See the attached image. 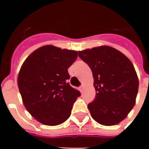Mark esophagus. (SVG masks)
<instances>
[{"label":"esophagus","instance_id":"esophagus-1","mask_svg":"<svg viewBox=\"0 0 149 149\" xmlns=\"http://www.w3.org/2000/svg\"><path fill=\"white\" fill-rule=\"evenodd\" d=\"M84 85H82V86H81V90H83V89H84Z\"/></svg>","mask_w":149,"mask_h":149}]
</instances>
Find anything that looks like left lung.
Returning <instances> with one entry per match:
<instances>
[{"instance_id": "1", "label": "left lung", "mask_w": 149, "mask_h": 149, "mask_svg": "<svg viewBox=\"0 0 149 149\" xmlns=\"http://www.w3.org/2000/svg\"><path fill=\"white\" fill-rule=\"evenodd\" d=\"M93 72L95 99L88 104L95 121L115 125L127 116L136 103L139 79L131 60L110 46L78 51Z\"/></svg>"}]
</instances>
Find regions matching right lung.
Here are the masks:
<instances>
[{"mask_svg": "<svg viewBox=\"0 0 149 149\" xmlns=\"http://www.w3.org/2000/svg\"><path fill=\"white\" fill-rule=\"evenodd\" d=\"M77 57V51L54 45L42 46L22 64L18 86L23 104L40 123L58 125L69 118L80 92L67 81L68 68Z\"/></svg>", "mask_w": 149, "mask_h": 149, "instance_id": "1", "label": "right lung"}]
</instances>
